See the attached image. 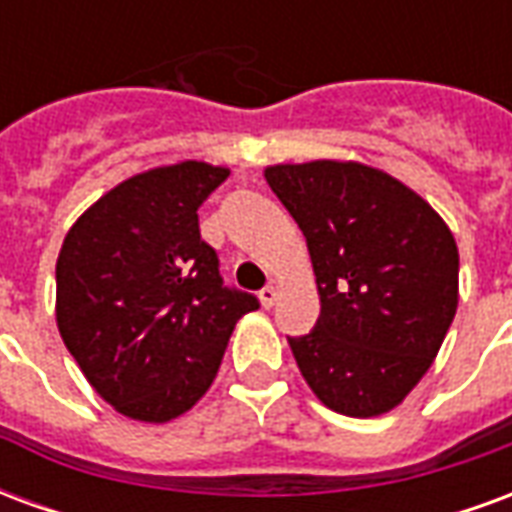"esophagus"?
I'll return each instance as SVG.
<instances>
[{
    "label": "esophagus",
    "instance_id": "obj_1",
    "mask_svg": "<svg viewBox=\"0 0 512 512\" xmlns=\"http://www.w3.org/2000/svg\"><path fill=\"white\" fill-rule=\"evenodd\" d=\"M277 299H279V290L274 288V285H266V288L260 290V304H263V307H274V304H277Z\"/></svg>",
    "mask_w": 512,
    "mask_h": 512
}]
</instances>
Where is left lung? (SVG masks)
Instances as JSON below:
<instances>
[{
  "mask_svg": "<svg viewBox=\"0 0 512 512\" xmlns=\"http://www.w3.org/2000/svg\"><path fill=\"white\" fill-rule=\"evenodd\" d=\"M307 238L318 326L290 337L323 406L356 419L400 406L428 373L458 310V244L428 200L362 161L263 169Z\"/></svg>",
  "mask_w": 512,
  "mask_h": 512,
  "instance_id": "1",
  "label": "left lung"
}]
</instances>
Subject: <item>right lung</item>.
Wrapping results in <instances>:
<instances>
[{"label": "right lung", "instance_id": "right-lung-1", "mask_svg": "<svg viewBox=\"0 0 512 512\" xmlns=\"http://www.w3.org/2000/svg\"><path fill=\"white\" fill-rule=\"evenodd\" d=\"M227 167L178 161L131 175L71 224L57 257V329L117 414L164 425L219 373L257 299L222 285L197 208Z\"/></svg>", "mask_w": 512, "mask_h": 512}]
</instances>
